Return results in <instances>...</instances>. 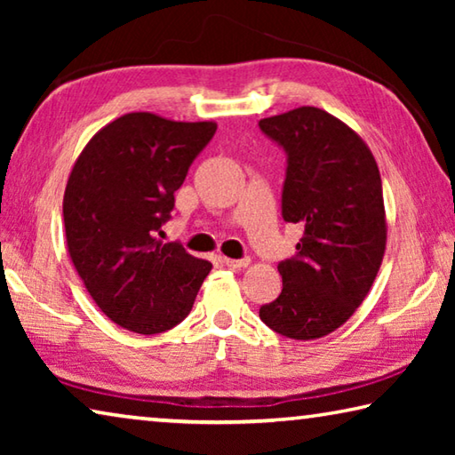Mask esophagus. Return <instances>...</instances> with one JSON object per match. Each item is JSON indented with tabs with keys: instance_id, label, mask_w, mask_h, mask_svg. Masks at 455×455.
<instances>
[{
	"instance_id": "esophagus-1",
	"label": "esophagus",
	"mask_w": 455,
	"mask_h": 455,
	"mask_svg": "<svg viewBox=\"0 0 455 455\" xmlns=\"http://www.w3.org/2000/svg\"><path fill=\"white\" fill-rule=\"evenodd\" d=\"M222 260H225V265L230 268H244L251 265V259H227L225 257Z\"/></svg>"
}]
</instances>
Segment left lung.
<instances>
[{
  "label": "left lung",
  "mask_w": 455,
  "mask_h": 455,
  "mask_svg": "<svg viewBox=\"0 0 455 455\" xmlns=\"http://www.w3.org/2000/svg\"><path fill=\"white\" fill-rule=\"evenodd\" d=\"M287 152L283 219L305 228L279 263L283 291L260 307L275 333L297 341L333 333L363 303L387 243L379 168L355 130L301 106L259 122Z\"/></svg>",
  "instance_id": "left-lung-1"
}]
</instances>
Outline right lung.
<instances>
[{"label":"right lung","instance_id":"right-lung-1","mask_svg":"<svg viewBox=\"0 0 455 455\" xmlns=\"http://www.w3.org/2000/svg\"><path fill=\"white\" fill-rule=\"evenodd\" d=\"M217 132L214 122H176L130 112L90 138L68 176V252L108 319L140 335L187 317L209 260L163 243L174 192Z\"/></svg>","mask_w":455,"mask_h":455}]
</instances>
